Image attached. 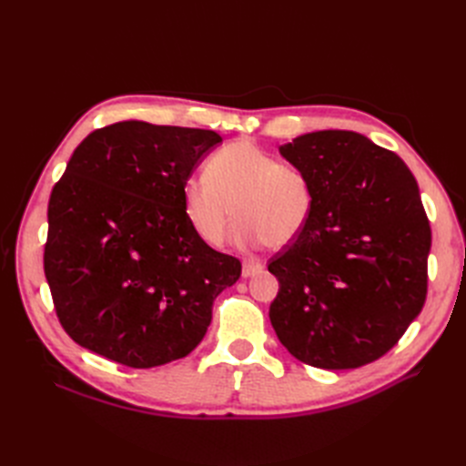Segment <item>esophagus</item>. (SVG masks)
Returning <instances> with one entry per match:
<instances>
[{
	"instance_id": "1",
	"label": "esophagus",
	"mask_w": 466,
	"mask_h": 466,
	"mask_svg": "<svg viewBox=\"0 0 466 466\" xmlns=\"http://www.w3.org/2000/svg\"><path fill=\"white\" fill-rule=\"evenodd\" d=\"M262 264L257 262V260H245L243 262V278H252L257 276L258 272H262Z\"/></svg>"
}]
</instances>
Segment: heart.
<instances>
[{
    "label": "heart",
    "instance_id": "b5f03b06",
    "mask_svg": "<svg viewBox=\"0 0 466 466\" xmlns=\"http://www.w3.org/2000/svg\"><path fill=\"white\" fill-rule=\"evenodd\" d=\"M182 211L208 247L225 243L235 216L241 219L235 233L238 245L286 247L305 229L313 211V190L301 168L279 163L241 139L214 153L206 178L185 182Z\"/></svg>",
    "mask_w": 466,
    "mask_h": 466
}]
</instances>
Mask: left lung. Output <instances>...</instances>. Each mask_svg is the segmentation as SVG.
Returning a JSON list of instances; mask_svg holds the SVG:
<instances>
[{"mask_svg": "<svg viewBox=\"0 0 466 466\" xmlns=\"http://www.w3.org/2000/svg\"><path fill=\"white\" fill-rule=\"evenodd\" d=\"M279 155L311 182L313 211L268 264L279 281L272 327L307 365L361 368L426 301L431 231L418 182L397 153L348 130L298 136Z\"/></svg>", "mask_w": 466, "mask_h": 466, "instance_id": "8db88e82", "label": "left lung"}]
</instances>
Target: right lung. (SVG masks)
<instances>
[{"label":"right lung","instance_id":"1","mask_svg":"<svg viewBox=\"0 0 466 466\" xmlns=\"http://www.w3.org/2000/svg\"><path fill=\"white\" fill-rule=\"evenodd\" d=\"M218 144L211 130L124 120L77 146L48 202L45 274L81 348L147 370L202 342L241 276L182 211V187Z\"/></svg>","mask_w":466,"mask_h":466}]
</instances>
